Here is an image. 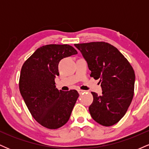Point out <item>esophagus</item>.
I'll use <instances>...</instances> for the list:
<instances>
[{
	"label": "esophagus",
	"instance_id": "esophagus-1",
	"mask_svg": "<svg viewBox=\"0 0 149 149\" xmlns=\"http://www.w3.org/2000/svg\"><path fill=\"white\" fill-rule=\"evenodd\" d=\"M78 93H79V95H81V94L83 93L85 91L84 90H78Z\"/></svg>",
	"mask_w": 149,
	"mask_h": 149
}]
</instances>
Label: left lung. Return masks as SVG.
<instances>
[{"mask_svg":"<svg viewBox=\"0 0 149 149\" xmlns=\"http://www.w3.org/2000/svg\"><path fill=\"white\" fill-rule=\"evenodd\" d=\"M74 45L88 63L90 76L100 80L102 95L91 92L93 102L89 107L90 115L102 125H113L125 116L132 100L134 70L118 49L107 42Z\"/></svg>","mask_w":149,"mask_h":149,"instance_id":"8db88e82","label":"left lung"}]
</instances>
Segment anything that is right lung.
<instances>
[{"mask_svg":"<svg viewBox=\"0 0 149 149\" xmlns=\"http://www.w3.org/2000/svg\"><path fill=\"white\" fill-rule=\"evenodd\" d=\"M78 54L69 45H43L24 63L19 91L33 118L48 129L61 127L69 120L79 94L75 90H57L54 78L63 58Z\"/></svg>","mask_w":149,"mask_h":149,"instance_id":"right-lung-1","label":"right lung"}]
</instances>
